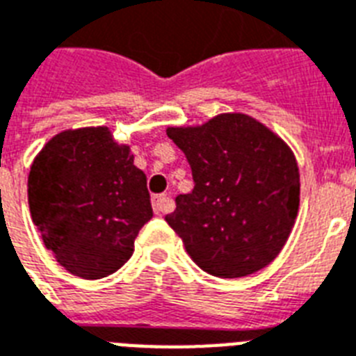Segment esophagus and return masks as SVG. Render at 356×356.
I'll return each mask as SVG.
<instances>
[{"instance_id": "obj_1", "label": "esophagus", "mask_w": 356, "mask_h": 356, "mask_svg": "<svg viewBox=\"0 0 356 356\" xmlns=\"http://www.w3.org/2000/svg\"><path fill=\"white\" fill-rule=\"evenodd\" d=\"M170 206H172V202H170L169 196H165V195L152 196V209H154L156 215L169 211Z\"/></svg>"}]
</instances>
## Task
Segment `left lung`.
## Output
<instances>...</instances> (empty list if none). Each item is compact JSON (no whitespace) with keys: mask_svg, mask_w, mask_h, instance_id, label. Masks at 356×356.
Masks as SVG:
<instances>
[{"mask_svg":"<svg viewBox=\"0 0 356 356\" xmlns=\"http://www.w3.org/2000/svg\"><path fill=\"white\" fill-rule=\"evenodd\" d=\"M191 165L195 189L165 217L202 270L235 280L268 266L294 227L300 169L292 149L252 115L218 113L167 127Z\"/></svg>","mask_w":356,"mask_h":356,"instance_id":"1","label":"left lung"}]
</instances>
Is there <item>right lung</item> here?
<instances>
[{
    "instance_id": "obj_1",
    "label": "right lung",
    "mask_w": 356,
    "mask_h": 356,
    "mask_svg": "<svg viewBox=\"0 0 356 356\" xmlns=\"http://www.w3.org/2000/svg\"><path fill=\"white\" fill-rule=\"evenodd\" d=\"M27 196L45 248L82 280L121 268L152 218L147 176L108 127L53 136L31 163Z\"/></svg>"
}]
</instances>
